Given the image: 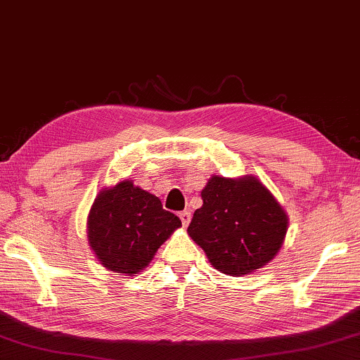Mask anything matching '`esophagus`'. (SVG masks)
<instances>
[{
	"label": "esophagus",
	"mask_w": 360,
	"mask_h": 360,
	"mask_svg": "<svg viewBox=\"0 0 360 360\" xmlns=\"http://www.w3.org/2000/svg\"><path fill=\"white\" fill-rule=\"evenodd\" d=\"M179 219H181V221H182V225L187 226L188 224H191V212H188V211L179 212Z\"/></svg>",
	"instance_id": "obj_1"
}]
</instances>
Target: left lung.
<instances>
[{"instance_id": "1", "label": "left lung", "mask_w": 360, "mask_h": 360, "mask_svg": "<svg viewBox=\"0 0 360 360\" xmlns=\"http://www.w3.org/2000/svg\"><path fill=\"white\" fill-rule=\"evenodd\" d=\"M187 231L215 269L244 276L276 257L286 234V215L258 179L212 176L201 192Z\"/></svg>"}]
</instances>
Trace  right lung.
Wrapping results in <instances>:
<instances>
[{
	"mask_svg": "<svg viewBox=\"0 0 360 360\" xmlns=\"http://www.w3.org/2000/svg\"><path fill=\"white\" fill-rule=\"evenodd\" d=\"M181 226L155 195L122 181L96 198L88 217L89 245L110 271L132 276Z\"/></svg>",
	"mask_w": 360,
	"mask_h": 360,
	"instance_id": "1",
	"label": "right lung"
}]
</instances>
